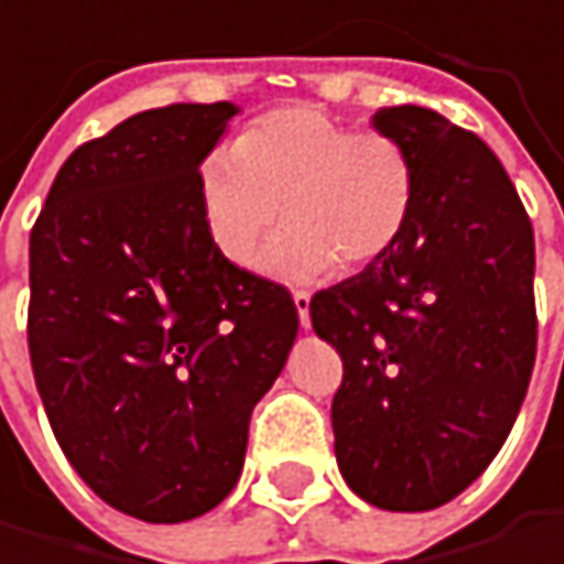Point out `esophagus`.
<instances>
[{
	"label": "esophagus",
	"instance_id": "1",
	"mask_svg": "<svg viewBox=\"0 0 564 564\" xmlns=\"http://www.w3.org/2000/svg\"><path fill=\"white\" fill-rule=\"evenodd\" d=\"M292 299H295V308H299V322H302V328H308V325H312V315H308V302H312V295H308V292H302V289H295V292H292Z\"/></svg>",
	"mask_w": 564,
	"mask_h": 564
}]
</instances>
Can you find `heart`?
<instances>
[{"instance_id": "b5f03b06", "label": "heart", "mask_w": 564, "mask_h": 564, "mask_svg": "<svg viewBox=\"0 0 564 564\" xmlns=\"http://www.w3.org/2000/svg\"><path fill=\"white\" fill-rule=\"evenodd\" d=\"M415 192V162L399 139L312 106L252 119L232 152L216 149L198 165L208 242L246 269L285 216L292 226L275 242L269 269L289 279H312L332 262L345 272L379 262L405 236Z\"/></svg>"}]
</instances>
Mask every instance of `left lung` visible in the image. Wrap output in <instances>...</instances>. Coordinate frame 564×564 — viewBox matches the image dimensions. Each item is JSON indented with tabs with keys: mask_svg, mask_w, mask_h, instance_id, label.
Here are the masks:
<instances>
[{
	"mask_svg": "<svg viewBox=\"0 0 564 564\" xmlns=\"http://www.w3.org/2000/svg\"><path fill=\"white\" fill-rule=\"evenodd\" d=\"M376 129L412 152V223L308 312L341 356L332 432L348 488L389 512H425L488 468L529 392L535 236L475 132L419 106L376 112Z\"/></svg>",
	"mask_w": 564,
	"mask_h": 564,
	"instance_id": "1",
	"label": "left lung"
}]
</instances>
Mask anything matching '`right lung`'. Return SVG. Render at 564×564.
Listing matches in <instances>:
<instances>
[{
	"label": "right lung",
	"instance_id": "add662e5",
	"mask_svg": "<svg viewBox=\"0 0 564 564\" xmlns=\"http://www.w3.org/2000/svg\"><path fill=\"white\" fill-rule=\"evenodd\" d=\"M232 102H175L83 142L29 236V359L83 481L142 522L236 488L256 402L299 332L292 292L208 242L198 165Z\"/></svg>",
	"mask_w": 564,
	"mask_h": 564
}]
</instances>
